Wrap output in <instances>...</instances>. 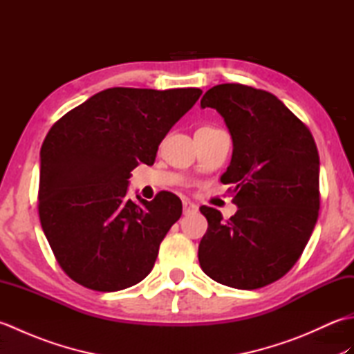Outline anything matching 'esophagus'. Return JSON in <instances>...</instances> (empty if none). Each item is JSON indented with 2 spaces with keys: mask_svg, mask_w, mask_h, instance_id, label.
<instances>
[{
  "mask_svg": "<svg viewBox=\"0 0 354 354\" xmlns=\"http://www.w3.org/2000/svg\"><path fill=\"white\" fill-rule=\"evenodd\" d=\"M183 207H184V214L193 213V212H196V209H198L196 204H193V202H192V201H189V199L183 201Z\"/></svg>",
  "mask_w": 354,
  "mask_h": 354,
  "instance_id": "1",
  "label": "esophagus"
}]
</instances>
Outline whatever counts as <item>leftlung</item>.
Returning a JSON list of instances; mask_svg holds the SVG:
<instances>
[{
	"mask_svg": "<svg viewBox=\"0 0 354 354\" xmlns=\"http://www.w3.org/2000/svg\"><path fill=\"white\" fill-rule=\"evenodd\" d=\"M202 108L223 117L232 158L221 176L237 213L201 207L208 230L198 257L214 281L259 289L280 280L301 257L319 212V155L301 120L274 94L242 84L216 85Z\"/></svg>",
	"mask_w": 354,
	"mask_h": 354,
	"instance_id": "left-lung-1",
	"label": "left lung"
}]
</instances>
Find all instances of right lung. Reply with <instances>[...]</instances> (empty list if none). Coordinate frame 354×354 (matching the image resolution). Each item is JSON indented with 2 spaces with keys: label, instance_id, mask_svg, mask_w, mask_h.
<instances>
[{
  "label": "right lung",
  "instance_id": "right-lung-1",
  "mask_svg": "<svg viewBox=\"0 0 354 354\" xmlns=\"http://www.w3.org/2000/svg\"><path fill=\"white\" fill-rule=\"evenodd\" d=\"M199 88H108L51 126L41 149L37 212L51 251L71 280L99 292L140 283L183 214L173 193L127 196V179L198 102Z\"/></svg>",
  "mask_w": 354,
  "mask_h": 354
}]
</instances>
